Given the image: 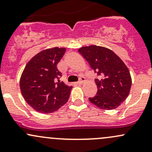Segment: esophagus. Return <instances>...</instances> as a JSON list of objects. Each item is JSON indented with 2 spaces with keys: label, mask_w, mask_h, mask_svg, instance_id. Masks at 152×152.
Returning <instances> with one entry per match:
<instances>
[{
  "label": "esophagus",
  "mask_w": 152,
  "mask_h": 152,
  "mask_svg": "<svg viewBox=\"0 0 152 152\" xmlns=\"http://www.w3.org/2000/svg\"><path fill=\"white\" fill-rule=\"evenodd\" d=\"M85 81H86V80H85V78L84 77H81V78H80V81H78L77 83L78 85H81V84H83V83H84Z\"/></svg>",
  "instance_id": "esophagus-1"
}]
</instances>
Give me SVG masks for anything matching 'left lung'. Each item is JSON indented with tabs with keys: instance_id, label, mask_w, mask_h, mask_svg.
<instances>
[{
	"instance_id": "8db88e82",
	"label": "left lung",
	"mask_w": 152,
	"mask_h": 152,
	"mask_svg": "<svg viewBox=\"0 0 152 152\" xmlns=\"http://www.w3.org/2000/svg\"><path fill=\"white\" fill-rule=\"evenodd\" d=\"M99 76L95 79L97 95L90 102L99 109H115L127 98L132 86V77L126 64L109 48L91 45L78 50Z\"/></svg>"
}]
</instances>
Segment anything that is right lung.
Here are the masks:
<instances>
[{
  "instance_id": "right-lung-1",
  "label": "right lung",
  "mask_w": 152,
  "mask_h": 152,
  "mask_svg": "<svg viewBox=\"0 0 152 152\" xmlns=\"http://www.w3.org/2000/svg\"><path fill=\"white\" fill-rule=\"evenodd\" d=\"M66 48H47L34 56L24 68L20 88L24 99L34 110L49 114L68 102L72 86L60 81L57 64Z\"/></svg>"
}]
</instances>
